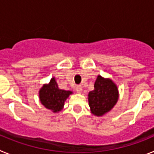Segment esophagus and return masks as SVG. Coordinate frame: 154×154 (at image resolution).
Wrapping results in <instances>:
<instances>
[{
    "instance_id": "obj_1",
    "label": "esophagus",
    "mask_w": 154,
    "mask_h": 154,
    "mask_svg": "<svg viewBox=\"0 0 154 154\" xmlns=\"http://www.w3.org/2000/svg\"><path fill=\"white\" fill-rule=\"evenodd\" d=\"M75 90L76 92H79V93H81L82 91V87L81 85H77V86L75 87Z\"/></svg>"
}]
</instances>
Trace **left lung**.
Here are the masks:
<instances>
[{
  "label": "left lung",
  "instance_id": "8db88e82",
  "mask_svg": "<svg viewBox=\"0 0 154 154\" xmlns=\"http://www.w3.org/2000/svg\"><path fill=\"white\" fill-rule=\"evenodd\" d=\"M89 105L91 112L96 116H102L109 112L119 99L118 88L110 79L98 75L94 84V90L89 93Z\"/></svg>",
  "mask_w": 154,
  "mask_h": 154
}]
</instances>
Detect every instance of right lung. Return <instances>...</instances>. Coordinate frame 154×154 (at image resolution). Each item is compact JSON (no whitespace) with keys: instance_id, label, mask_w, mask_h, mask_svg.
I'll return each instance as SVG.
<instances>
[{"instance_id":"1","label":"right lung","mask_w":154,"mask_h":154,"mask_svg":"<svg viewBox=\"0 0 154 154\" xmlns=\"http://www.w3.org/2000/svg\"><path fill=\"white\" fill-rule=\"evenodd\" d=\"M72 91H66L58 88L55 77L48 84H45L39 91V98L42 104L53 112H58L63 109L64 103Z\"/></svg>"}]
</instances>
